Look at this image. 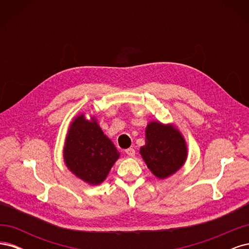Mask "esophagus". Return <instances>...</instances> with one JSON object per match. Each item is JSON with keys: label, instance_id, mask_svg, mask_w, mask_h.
<instances>
[{"label": "esophagus", "instance_id": "esophagus-1", "mask_svg": "<svg viewBox=\"0 0 249 249\" xmlns=\"http://www.w3.org/2000/svg\"><path fill=\"white\" fill-rule=\"evenodd\" d=\"M125 154L129 157H134L135 156V149L132 148V147L127 148V149H125Z\"/></svg>", "mask_w": 249, "mask_h": 249}]
</instances>
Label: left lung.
Returning <instances> with one entry per match:
<instances>
[{
	"label": "left lung",
	"mask_w": 249,
	"mask_h": 249,
	"mask_svg": "<svg viewBox=\"0 0 249 249\" xmlns=\"http://www.w3.org/2000/svg\"><path fill=\"white\" fill-rule=\"evenodd\" d=\"M145 136V145L141 146L140 154L157 178H167L183 166L187 147L177 129L160 123H150L146 126Z\"/></svg>",
	"instance_id": "obj_1"
}]
</instances>
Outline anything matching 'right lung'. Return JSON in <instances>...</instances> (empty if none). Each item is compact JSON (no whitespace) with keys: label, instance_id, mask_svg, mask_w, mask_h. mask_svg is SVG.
I'll use <instances>...</instances> for the list:
<instances>
[{"label":"right lung","instance_id":"right-lung-1","mask_svg":"<svg viewBox=\"0 0 249 249\" xmlns=\"http://www.w3.org/2000/svg\"><path fill=\"white\" fill-rule=\"evenodd\" d=\"M118 158V150L95 120L89 122L84 115L73 120L64 146L65 164L72 173L90 185L101 184Z\"/></svg>","mask_w":249,"mask_h":249}]
</instances>
